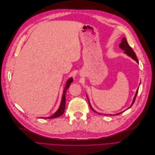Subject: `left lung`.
<instances>
[{
  "instance_id": "obj_1",
  "label": "left lung",
  "mask_w": 155,
  "mask_h": 155,
  "mask_svg": "<svg viewBox=\"0 0 155 155\" xmlns=\"http://www.w3.org/2000/svg\"><path fill=\"white\" fill-rule=\"evenodd\" d=\"M119 47L122 49V50H123L124 51V53L125 54H126L127 55H128L129 57H131L132 59L133 60H134V61H136V62H137V63H138L139 64V61H138V60H137V57H136V54H135V52L134 51V50L132 49V48L129 45V44H128V43H127V40H126V38H125V37H124L122 39V40H121V43L119 44ZM138 90H139V87L137 88V91H136V94H135V96H134V98H133V100H132V104L130 105V106L127 108V109H129V108H130L131 107H132V105L134 104V101H135V99H136V96H137V92H138ZM87 100H88V97H87ZM88 102H89V105H90V107H91V108L93 110V111H94L95 113H98V114H100V115H101L100 113H98V112H96L95 110L92 108V107L91 106V104H90V101H89V100H88ZM127 109H126V110H127ZM126 110H125V111H126ZM123 112H120V113H118V114H115V115H119V114H121V113H122ZM109 115H111V114H110Z\"/></svg>"
}]
</instances>
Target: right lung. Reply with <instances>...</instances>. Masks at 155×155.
I'll return each mask as SVG.
<instances>
[{
	"instance_id": "right-lung-1",
	"label": "right lung",
	"mask_w": 155,
	"mask_h": 155,
	"mask_svg": "<svg viewBox=\"0 0 155 155\" xmlns=\"http://www.w3.org/2000/svg\"><path fill=\"white\" fill-rule=\"evenodd\" d=\"M72 82H73V78H70L69 79H68L67 80V82H66L65 86L64 89L61 105L59 106V108H58L57 111L50 117H41V118H43V119H54V118H57V117L61 116L64 114V110H65V93H66V91H67V90L69 88V87L70 86ZM40 118H41V117H40Z\"/></svg>"
}]
</instances>
